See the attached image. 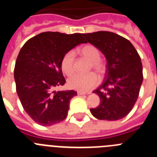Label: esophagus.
Instances as JSON below:
<instances>
[{
    "mask_svg": "<svg viewBox=\"0 0 157 157\" xmlns=\"http://www.w3.org/2000/svg\"><path fill=\"white\" fill-rule=\"evenodd\" d=\"M77 94L78 95H85V94H90V93H86V92H82V91H78Z\"/></svg>",
    "mask_w": 157,
    "mask_h": 157,
    "instance_id": "1",
    "label": "esophagus"
}]
</instances>
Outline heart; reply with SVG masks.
<instances>
[{
  "mask_svg": "<svg viewBox=\"0 0 157 157\" xmlns=\"http://www.w3.org/2000/svg\"><path fill=\"white\" fill-rule=\"evenodd\" d=\"M79 53L83 57L90 62V68H93L99 75L104 74L105 71V64L100 58L101 52L96 46L93 45H87L79 49ZM75 53L72 51L67 52L61 59L62 71L66 75H71L74 72ZM98 82V77L94 73H90L86 75H74L67 80V86L69 88L76 90L87 92L92 90Z\"/></svg>",
  "mask_w": 157,
  "mask_h": 157,
  "instance_id": "obj_1",
  "label": "heart"
}]
</instances>
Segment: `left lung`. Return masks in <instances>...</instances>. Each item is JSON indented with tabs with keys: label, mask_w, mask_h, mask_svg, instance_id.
<instances>
[{
	"label": "left lung",
	"mask_w": 157,
	"mask_h": 157,
	"mask_svg": "<svg viewBox=\"0 0 157 157\" xmlns=\"http://www.w3.org/2000/svg\"><path fill=\"white\" fill-rule=\"evenodd\" d=\"M82 35L107 60L105 80L94 91L101 104L90 109V112L98 120L123 119L132 110L139 95L143 81L141 58L130 41L115 33L98 31Z\"/></svg>",
	"instance_id": "obj_1"
}]
</instances>
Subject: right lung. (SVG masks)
<instances>
[{"instance_id":"add662e5","label":"right lung","mask_w":157,"mask_h":157,"mask_svg":"<svg viewBox=\"0 0 157 157\" xmlns=\"http://www.w3.org/2000/svg\"><path fill=\"white\" fill-rule=\"evenodd\" d=\"M86 43L82 34L44 32L29 39L19 52L14 78L25 112L39 125L48 127L65 120L74 90L56 91L66 82L61 59L76 45Z\"/></svg>"}]
</instances>
